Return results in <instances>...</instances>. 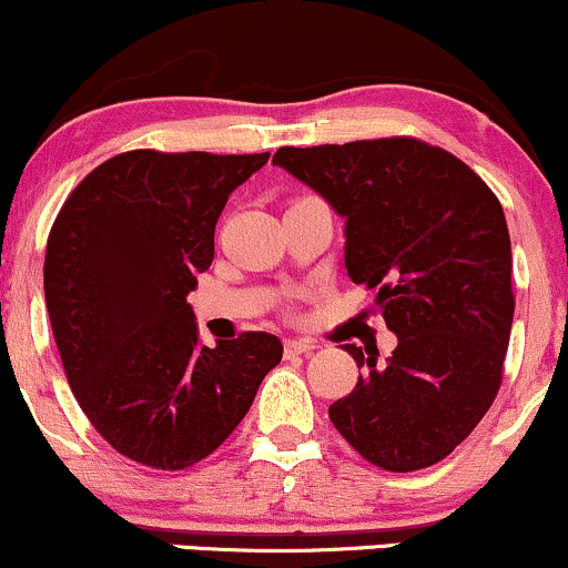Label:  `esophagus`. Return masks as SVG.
<instances>
[{"instance_id": "1", "label": "esophagus", "mask_w": 568, "mask_h": 568, "mask_svg": "<svg viewBox=\"0 0 568 568\" xmlns=\"http://www.w3.org/2000/svg\"><path fill=\"white\" fill-rule=\"evenodd\" d=\"M316 351V345L311 343V339H286L284 343V353L286 356H303V353H311Z\"/></svg>"}]
</instances>
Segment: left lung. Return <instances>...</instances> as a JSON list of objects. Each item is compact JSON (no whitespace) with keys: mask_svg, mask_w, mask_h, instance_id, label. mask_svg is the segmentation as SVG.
Instances as JSON below:
<instances>
[{"mask_svg":"<svg viewBox=\"0 0 568 568\" xmlns=\"http://www.w3.org/2000/svg\"><path fill=\"white\" fill-rule=\"evenodd\" d=\"M290 172L345 220V271L377 290L396 351L345 345L353 393L329 419L377 468L409 473L455 452L503 379L513 326L510 233L468 164L415 138L278 149Z\"/></svg>","mask_w":568,"mask_h":568,"instance_id":"left-lung-1","label":"left lung"}]
</instances>
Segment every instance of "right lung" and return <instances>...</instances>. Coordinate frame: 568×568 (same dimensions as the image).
Here are the masks:
<instances>
[{
  "label": "right lung",
  "instance_id": "right-lung-1",
  "mask_svg": "<svg viewBox=\"0 0 568 568\" xmlns=\"http://www.w3.org/2000/svg\"><path fill=\"white\" fill-rule=\"evenodd\" d=\"M268 156L119 153L58 212L44 300L60 362L87 419L135 463L183 470L212 455L282 362L268 332L206 348L185 300L215 257L225 202Z\"/></svg>",
  "mask_w": 568,
  "mask_h": 568
}]
</instances>
